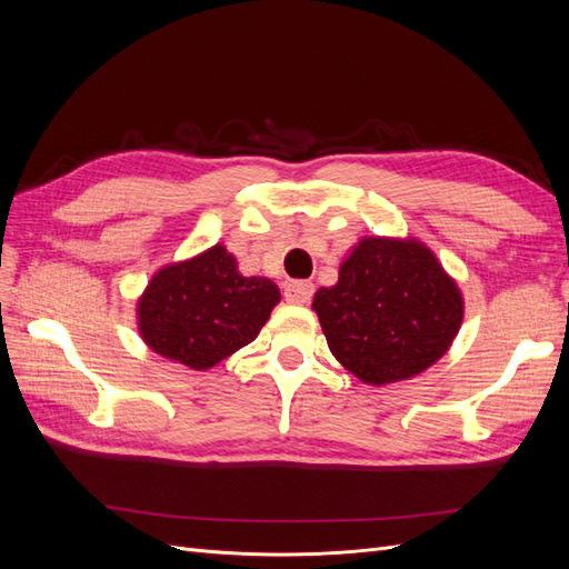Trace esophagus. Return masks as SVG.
Here are the masks:
<instances>
[{
    "label": "esophagus",
    "instance_id": "34e87169",
    "mask_svg": "<svg viewBox=\"0 0 569 569\" xmlns=\"http://www.w3.org/2000/svg\"><path fill=\"white\" fill-rule=\"evenodd\" d=\"M313 297V284L311 282H303V280H295L284 284V299L287 303H295V306H306Z\"/></svg>",
    "mask_w": 569,
    "mask_h": 569
}]
</instances>
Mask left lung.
<instances>
[{"instance_id":"obj_1","label":"left lung","mask_w":569,"mask_h":569,"mask_svg":"<svg viewBox=\"0 0 569 569\" xmlns=\"http://www.w3.org/2000/svg\"><path fill=\"white\" fill-rule=\"evenodd\" d=\"M332 356L360 382L410 380L451 349L462 325L458 282L416 237H360L339 280L313 297Z\"/></svg>"}]
</instances>
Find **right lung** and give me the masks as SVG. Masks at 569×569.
Returning <instances> with one entry per match:
<instances>
[{
    "label": "right lung",
    "instance_id": "1",
    "mask_svg": "<svg viewBox=\"0 0 569 569\" xmlns=\"http://www.w3.org/2000/svg\"><path fill=\"white\" fill-rule=\"evenodd\" d=\"M280 303L268 278H247L226 244L168 263L137 299V332L173 363L211 370L251 343Z\"/></svg>",
    "mask_w": 569,
    "mask_h": 569
}]
</instances>
